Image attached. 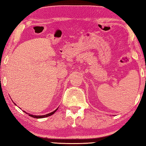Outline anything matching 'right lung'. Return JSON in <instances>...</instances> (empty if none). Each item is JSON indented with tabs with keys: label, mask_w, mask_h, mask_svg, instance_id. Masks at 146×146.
<instances>
[{
	"label": "right lung",
	"mask_w": 146,
	"mask_h": 146,
	"mask_svg": "<svg viewBox=\"0 0 146 146\" xmlns=\"http://www.w3.org/2000/svg\"><path fill=\"white\" fill-rule=\"evenodd\" d=\"M14 104H16L15 103H14ZM58 109H56L55 111H54L53 112H51V113H48V114H47V115H42V116H37V115H30V114H28V115H29V116H31V117H33V118H45V117H48V116H51L52 115H53V114L56 112V111L58 110ZM23 112H25V113H27V114H28L27 112H25V111H23Z\"/></svg>",
	"instance_id": "add662e5"
}]
</instances>
